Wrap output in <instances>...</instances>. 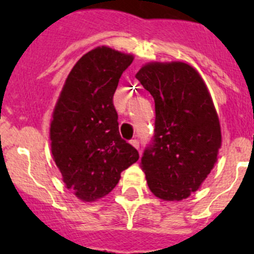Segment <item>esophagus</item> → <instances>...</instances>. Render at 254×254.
<instances>
[{
    "label": "esophagus",
    "mask_w": 254,
    "mask_h": 254,
    "mask_svg": "<svg viewBox=\"0 0 254 254\" xmlns=\"http://www.w3.org/2000/svg\"><path fill=\"white\" fill-rule=\"evenodd\" d=\"M130 143H131V145L134 146L135 148H137V150H139V148H140V142H139V140H137V139L130 140Z\"/></svg>",
    "instance_id": "esophagus-1"
}]
</instances>
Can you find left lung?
<instances>
[{"instance_id": "1", "label": "left lung", "mask_w": 254, "mask_h": 254, "mask_svg": "<svg viewBox=\"0 0 254 254\" xmlns=\"http://www.w3.org/2000/svg\"><path fill=\"white\" fill-rule=\"evenodd\" d=\"M136 78L155 99V134L141 157L148 188L163 200L188 198L212 170L221 146L211 97L184 63L147 64Z\"/></svg>"}]
</instances>
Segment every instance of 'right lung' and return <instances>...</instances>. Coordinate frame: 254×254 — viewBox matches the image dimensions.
Masks as SVG:
<instances>
[{
	"label": "right lung",
	"mask_w": 254,
	"mask_h": 254,
	"mask_svg": "<svg viewBox=\"0 0 254 254\" xmlns=\"http://www.w3.org/2000/svg\"><path fill=\"white\" fill-rule=\"evenodd\" d=\"M134 56L99 47L84 54L66 78L50 125L51 152L68 189L93 201L115 188L139 160L119 134L113 96Z\"/></svg>",
	"instance_id": "obj_1"
}]
</instances>
